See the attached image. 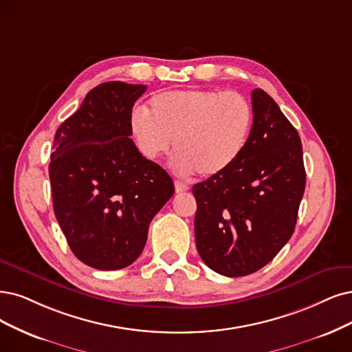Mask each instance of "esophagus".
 <instances>
[{
  "instance_id": "34e87169",
  "label": "esophagus",
  "mask_w": 352,
  "mask_h": 352,
  "mask_svg": "<svg viewBox=\"0 0 352 352\" xmlns=\"http://www.w3.org/2000/svg\"><path fill=\"white\" fill-rule=\"evenodd\" d=\"M190 187L187 186V184H184V183H179V181H175V191L177 192H184V191H187Z\"/></svg>"
}]
</instances>
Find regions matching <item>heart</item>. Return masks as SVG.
<instances>
[{
  "instance_id": "b5f03b06",
  "label": "heart",
  "mask_w": 352,
  "mask_h": 352,
  "mask_svg": "<svg viewBox=\"0 0 352 352\" xmlns=\"http://www.w3.org/2000/svg\"><path fill=\"white\" fill-rule=\"evenodd\" d=\"M254 110L239 93L214 89H174L156 94L149 111L130 114V135L139 153L149 161L166 153L174 139V169L216 177L230 168L251 135Z\"/></svg>"
}]
</instances>
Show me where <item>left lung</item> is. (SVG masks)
<instances>
[{"label":"left lung","instance_id":"obj_1","mask_svg":"<svg viewBox=\"0 0 352 352\" xmlns=\"http://www.w3.org/2000/svg\"><path fill=\"white\" fill-rule=\"evenodd\" d=\"M246 146L225 173L192 187L197 251L226 277L252 274L292 238L306 171L302 140L265 91H252Z\"/></svg>","mask_w":352,"mask_h":352}]
</instances>
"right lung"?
<instances>
[{
    "mask_svg": "<svg viewBox=\"0 0 352 352\" xmlns=\"http://www.w3.org/2000/svg\"><path fill=\"white\" fill-rule=\"evenodd\" d=\"M145 91L100 84L55 135L49 164L55 216L74 255L97 270L136 261L151 220L175 191L165 169L130 139V114Z\"/></svg>",
    "mask_w": 352,
    "mask_h": 352,
    "instance_id": "add662e5",
    "label": "right lung"
}]
</instances>
